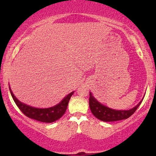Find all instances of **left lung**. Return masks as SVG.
I'll use <instances>...</instances> for the list:
<instances>
[{
	"instance_id": "obj_1",
	"label": "left lung",
	"mask_w": 156,
	"mask_h": 156,
	"mask_svg": "<svg viewBox=\"0 0 156 156\" xmlns=\"http://www.w3.org/2000/svg\"><path fill=\"white\" fill-rule=\"evenodd\" d=\"M143 100H141L135 107L131 108L129 110H115L107 107L99 103L91 93H89V107L91 112L96 118L99 120L106 121H116L126 119L129 118L134 112H136L140 104H141Z\"/></svg>"
}]
</instances>
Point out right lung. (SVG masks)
<instances>
[{
	"label": "right lung",
	"mask_w": 156,
	"mask_h": 156,
	"mask_svg": "<svg viewBox=\"0 0 156 156\" xmlns=\"http://www.w3.org/2000/svg\"><path fill=\"white\" fill-rule=\"evenodd\" d=\"M9 89L15 103L18 106L19 109L25 116L28 117V118L35 119V120L44 123H52L60 119L65 113L66 110H67L70 98L74 94V91L69 94L67 97L64 98L63 100H62L61 102H59L58 104H57L55 106H52V107L48 108H37L32 107L30 106H28L27 104L20 102L15 97L10 87Z\"/></svg>",
	"instance_id": "1"
}]
</instances>
